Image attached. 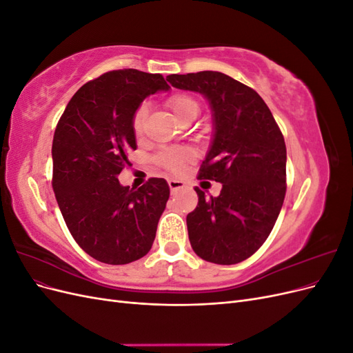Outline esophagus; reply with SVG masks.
I'll list each match as a JSON object with an SVG mask.
<instances>
[{
	"label": "esophagus",
	"instance_id": "obj_1",
	"mask_svg": "<svg viewBox=\"0 0 353 353\" xmlns=\"http://www.w3.org/2000/svg\"><path fill=\"white\" fill-rule=\"evenodd\" d=\"M168 184H169V188H170V193H172V194L185 187V184L183 183V181H179V179H169Z\"/></svg>",
	"mask_w": 353,
	"mask_h": 353
}]
</instances>
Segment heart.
<instances>
[{
  "label": "heart",
  "instance_id": "1",
  "mask_svg": "<svg viewBox=\"0 0 353 353\" xmlns=\"http://www.w3.org/2000/svg\"><path fill=\"white\" fill-rule=\"evenodd\" d=\"M166 105L169 108V110L172 112L174 117L178 122L181 119H184L185 116H190V114L197 116L199 110H200L199 103L187 94L172 95V97L168 99ZM147 113H148V109H147L145 104H141L140 108L137 109V112L134 113L132 128H134L135 134H140L143 131V125H144V121L147 117ZM191 157H193V153H191L188 148H181V150H168V152L162 153L159 156V160H160V163L165 165L168 169L176 170Z\"/></svg>",
  "mask_w": 353,
  "mask_h": 353
}]
</instances>
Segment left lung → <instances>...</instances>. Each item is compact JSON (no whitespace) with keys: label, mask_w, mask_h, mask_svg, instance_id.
Returning <instances> with one entry per match:
<instances>
[{"label":"left lung","mask_w":353,"mask_h":353,"mask_svg":"<svg viewBox=\"0 0 353 353\" xmlns=\"http://www.w3.org/2000/svg\"><path fill=\"white\" fill-rule=\"evenodd\" d=\"M174 88L209 103L213 135L199 178L222 184L218 197L201 190L187 215L191 248L212 263H239L268 239L285 196L284 137L261 95L221 72L169 74Z\"/></svg>","instance_id":"8db88e82"}]
</instances>
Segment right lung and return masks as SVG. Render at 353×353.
I'll return each instance as SVG.
<instances>
[{"instance_id": "1", "label": "right lung", "mask_w": 353, "mask_h": 353, "mask_svg": "<svg viewBox=\"0 0 353 353\" xmlns=\"http://www.w3.org/2000/svg\"><path fill=\"white\" fill-rule=\"evenodd\" d=\"M169 88L160 73L108 72L82 85L57 123L52 190L74 241L103 263H131L152 249L169 185L152 178L134 190L117 175L137 148L134 113Z\"/></svg>"}]
</instances>
